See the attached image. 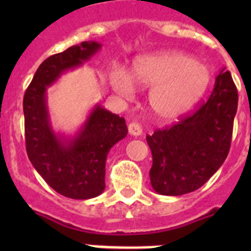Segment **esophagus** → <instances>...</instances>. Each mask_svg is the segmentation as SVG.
I'll return each mask as SVG.
<instances>
[{
    "label": "esophagus",
    "mask_w": 251,
    "mask_h": 251,
    "mask_svg": "<svg viewBox=\"0 0 251 251\" xmlns=\"http://www.w3.org/2000/svg\"><path fill=\"white\" fill-rule=\"evenodd\" d=\"M127 129H129V133L134 135V137H138V135L142 134V126L138 122H130Z\"/></svg>",
    "instance_id": "obj_1"
}]
</instances>
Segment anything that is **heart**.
I'll use <instances>...</instances> for the list:
<instances>
[{
	"label": "heart",
	"instance_id": "obj_1",
	"mask_svg": "<svg viewBox=\"0 0 251 251\" xmlns=\"http://www.w3.org/2000/svg\"><path fill=\"white\" fill-rule=\"evenodd\" d=\"M110 86L118 96L129 100L135 83L151 88L150 109L159 120H175L198 102L211 82V70L186 53L164 50L135 58L130 75L125 69L114 68Z\"/></svg>",
	"mask_w": 251,
	"mask_h": 251
}]
</instances>
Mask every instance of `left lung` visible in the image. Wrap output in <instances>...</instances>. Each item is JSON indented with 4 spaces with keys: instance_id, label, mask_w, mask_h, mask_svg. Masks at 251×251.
Here are the masks:
<instances>
[{
    "instance_id": "8db88e82",
    "label": "left lung",
    "mask_w": 251,
    "mask_h": 251,
    "mask_svg": "<svg viewBox=\"0 0 251 251\" xmlns=\"http://www.w3.org/2000/svg\"><path fill=\"white\" fill-rule=\"evenodd\" d=\"M238 94L223 69L206 102L177 124L147 135L152 167L150 179L163 195H182L204 185L228 156Z\"/></svg>"
}]
</instances>
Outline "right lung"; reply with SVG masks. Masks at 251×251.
I'll return each instance as SVG.
<instances>
[{"mask_svg": "<svg viewBox=\"0 0 251 251\" xmlns=\"http://www.w3.org/2000/svg\"><path fill=\"white\" fill-rule=\"evenodd\" d=\"M83 41L48 57L33 75L23 98L25 150L37 173L53 190L72 199H90L105 189L109 150L126 137L125 118L96 105L73 139L57 135L49 122L47 88L62 73L90 60L100 49Z\"/></svg>", "mask_w": 251, "mask_h": 251, "instance_id": "right-lung-1", "label": "right lung"}]
</instances>
